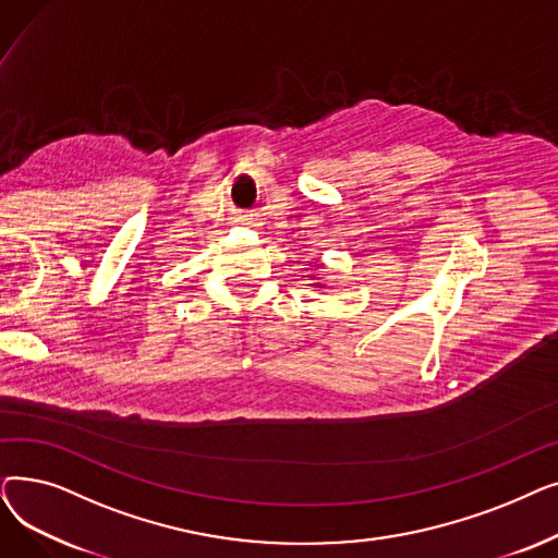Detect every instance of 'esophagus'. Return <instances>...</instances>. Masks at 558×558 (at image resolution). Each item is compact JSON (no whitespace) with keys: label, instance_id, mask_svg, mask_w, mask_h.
<instances>
[{"label":"esophagus","instance_id":"esophagus-1","mask_svg":"<svg viewBox=\"0 0 558 558\" xmlns=\"http://www.w3.org/2000/svg\"><path fill=\"white\" fill-rule=\"evenodd\" d=\"M244 223H246V226H253V228H257V226H262V223H259V221H257V219H253V217H248V219H246V221H244Z\"/></svg>","mask_w":558,"mask_h":558}]
</instances>
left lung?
<instances>
[{"label": "left lung", "mask_w": 558, "mask_h": 558, "mask_svg": "<svg viewBox=\"0 0 558 558\" xmlns=\"http://www.w3.org/2000/svg\"><path fill=\"white\" fill-rule=\"evenodd\" d=\"M318 287H320V284H318Z\"/></svg>", "instance_id": "1"}]
</instances>
